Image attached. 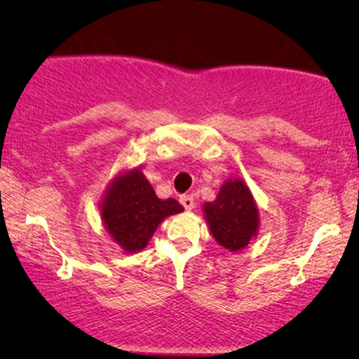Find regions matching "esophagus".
Here are the masks:
<instances>
[{
	"label": "esophagus",
	"instance_id": "esophagus-1",
	"mask_svg": "<svg viewBox=\"0 0 359 359\" xmlns=\"http://www.w3.org/2000/svg\"><path fill=\"white\" fill-rule=\"evenodd\" d=\"M180 203L183 204V208L186 209V210H191V209H194V198L191 194H183L180 198Z\"/></svg>",
	"mask_w": 359,
	"mask_h": 359
}]
</instances>
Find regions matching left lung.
Listing matches in <instances>:
<instances>
[{"label": "left lung", "mask_w": 359, "mask_h": 359, "mask_svg": "<svg viewBox=\"0 0 359 359\" xmlns=\"http://www.w3.org/2000/svg\"><path fill=\"white\" fill-rule=\"evenodd\" d=\"M204 212L214 238L230 252L247 247L258 230V209L247 184L229 180L214 203L204 204Z\"/></svg>", "instance_id": "left-lung-1"}]
</instances>
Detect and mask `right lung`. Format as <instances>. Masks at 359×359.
Returning <instances> with one entry per match:
<instances>
[{
  "instance_id": "1",
  "label": "right lung",
  "mask_w": 359,
  "mask_h": 359,
  "mask_svg": "<svg viewBox=\"0 0 359 359\" xmlns=\"http://www.w3.org/2000/svg\"><path fill=\"white\" fill-rule=\"evenodd\" d=\"M181 210L184 209L178 201L156 198L139 170L116 180L101 204L106 229L130 253L144 250L161 220Z\"/></svg>"
}]
</instances>
